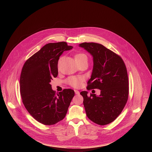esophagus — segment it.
I'll use <instances>...</instances> for the list:
<instances>
[{"label":"esophagus","instance_id":"1","mask_svg":"<svg viewBox=\"0 0 152 152\" xmlns=\"http://www.w3.org/2000/svg\"><path fill=\"white\" fill-rule=\"evenodd\" d=\"M75 94H77V95H78V94H79V91H77V90H75Z\"/></svg>","mask_w":152,"mask_h":152}]
</instances>
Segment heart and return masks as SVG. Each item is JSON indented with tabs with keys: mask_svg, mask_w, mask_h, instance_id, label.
<instances>
[{
	"mask_svg": "<svg viewBox=\"0 0 152 152\" xmlns=\"http://www.w3.org/2000/svg\"><path fill=\"white\" fill-rule=\"evenodd\" d=\"M75 57L77 63L84 59H87V56H86V55L82 53H79L76 54ZM83 80V78L80 76H71V77H69L66 80V82L69 85L73 86V87H78V86H79L81 85Z\"/></svg>",
	"mask_w": 152,
	"mask_h": 152,
	"instance_id": "obj_1",
	"label": "heart"
}]
</instances>
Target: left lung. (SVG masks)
Here are the masks:
<instances>
[{
  "mask_svg": "<svg viewBox=\"0 0 152 152\" xmlns=\"http://www.w3.org/2000/svg\"><path fill=\"white\" fill-rule=\"evenodd\" d=\"M79 46L93 58L87 89L100 90L99 96L80 92L86 114L97 124H110L121 114L128 99L129 81L124 62L120 56L99 43L83 42Z\"/></svg>",
  "mask_w": 152,
  "mask_h": 152,
  "instance_id": "left-lung-1",
  "label": "left lung"
}]
</instances>
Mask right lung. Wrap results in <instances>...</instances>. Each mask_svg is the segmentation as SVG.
I'll return each mask as SVG.
<instances>
[{
	"label": "right lung",
	"instance_id": "add662e5",
	"mask_svg": "<svg viewBox=\"0 0 152 152\" xmlns=\"http://www.w3.org/2000/svg\"><path fill=\"white\" fill-rule=\"evenodd\" d=\"M72 48L64 41L48 43L30 57L22 68L20 91L23 104L43 124L52 125L63 120L75 96L72 89H64L56 95L50 84L58 76L60 56Z\"/></svg>",
	"mask_w": 152,
	"mask_h": 152
}]
</instances>
